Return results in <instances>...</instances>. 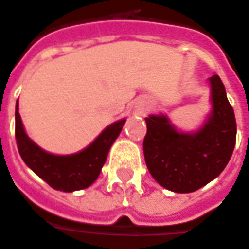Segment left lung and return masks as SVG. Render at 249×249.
Here are the masks:
<instances>
[{"label": "left lung", "instance_id": "1", "mask_svg": "<svg viewBox=\"0 0 249 249\" xmlns=\"http://www.w3.org/2000/svg\"><path fill=\"white\" fill-rule=\"evenodd\" d=\"M213 109L195 133L176 130L164 115L146 117L143 155L150 174L162 187L191 193L215 179L230 160L236 142L234 109L217 74L210 77Z\"/></svg>", "mask_w": 249, "mask_h": 249}]
</instances>
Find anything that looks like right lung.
Listing matches in <instances>:
<instances>
[{
	"label": "right lung",
	"mask_w": 249,
	"mask_h": 249,
	"mask_svg": "<svg viewBox=\"0 0 249 249\" xmlns=\"http://www.w3.org/2000/svg\"><path fill=\"white\" fill-rule=\"evenodd\" d=\"M125 119L104 129L95 141L79 153L54 155L36 145L24 132L22 119L15 106V140L23 162L36 175L56 191L74 192L90 187L98 179L112 143L120 134Z\"/></svg>",
	"instance_id": "1"
}]
</instances>
